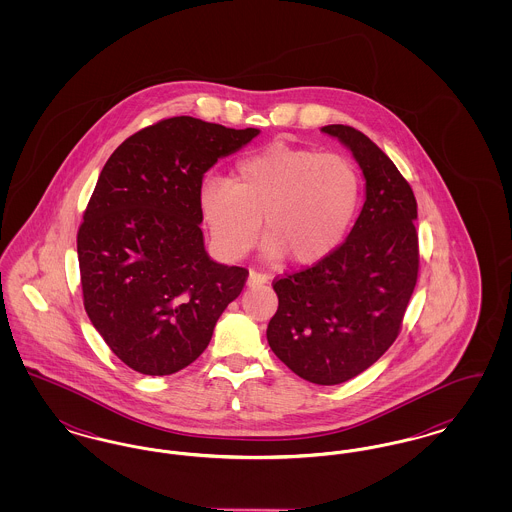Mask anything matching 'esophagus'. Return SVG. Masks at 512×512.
<instances>
[{
    "mask_svg": "<svg viewBox=\"0 0 512 512\" xmlns=\"http://www.w3.org/2000/svg\"><path fill=\"white\" fill-rule=\"evenodd\" d=\"M268 280H270V276H268V274L257 272V270H251V272H249V276H247V286H249V288L263 286V284H267Z\"/></svg>",
    "mask_w": 512,
    "mask_h": 512,
    "instance_id": "obj_1",
    "label": "esophagus"
}]
</instances>
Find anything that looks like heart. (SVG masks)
<instances>
[{
  "instance_id": "heart-1",
  "label": "heart",
  "mask_w": 512,
  "mask_h": 512,
  "mask_svg": "<svg viewBox=\"0 0 512 512\" xmlns=\"http://www.w3.org/2000/svg\"><path fill=\"white\" fill-rule=\"evenodd\" d=\"M361 194V174L347 157L276 142L242 157L230 182H207L199 205L222 255H245L263 219L268 255L311 267L340 247Z\"/></svg>"
}]
</instances>
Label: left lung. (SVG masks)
I'll return each instance as SVG.
<instances>
[{
    "label": "left lung",
    "instance_id": "1",
    "mask_svg": "<svg viewBox=\"0 0 512 512\" xmlns=\"http://www.w3.org/2000/svg\"><path fill=\"white\" fill-rule=\"evenodd\" d=\"M322 132L351 149L365 174V205L330 257L274 280L278 311L267 340L297 376L336 386L374 365L399 336L418 278V234L413 190L390 157L353 126Z\"/></svg>",
    "mask_w": 512,
    "mask_h": 512
}]
</instances>
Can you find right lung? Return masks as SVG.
<instances>
[{"mask_svg":"<svg viewBox=\"0 0 512 512\" xmlns=\"http://www.w3.org/2000/svg\"><path fill=\"white\" fill-rule=\"evenodd\" d=\"M257 134L163 119L126 138L99 174L76 236L84 309L132 370L192 365L244 290L249 272L205 251L199 197L203 174Z\"/></svg>","mask_w":512,"mask_h":512,"instance_id":"1","label":"right lung"}]
</instances>
